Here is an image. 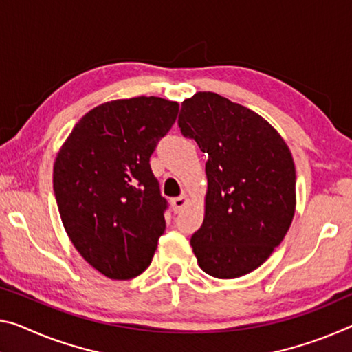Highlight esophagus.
Returning a JSON list of instances; mask_svg holds the SVG:
<instances>
[{
  "instance_id": "34e87169",
  "label": "esophagus",
  "mask_w": 352,
  "mask_h": 352,
  "mask_svg": "<svg viewBox=\"0 0 352 352\" xmlns=\"http://www.w3.org/2000/svg\"><path fill=\"white\" fill-rule=\"evenodd\" d=\"M170 205H172V210H174L175 213H180V211L188 205V196H186V194H182L180 197L172 199Z\"/></svg>"
}]
</instances>
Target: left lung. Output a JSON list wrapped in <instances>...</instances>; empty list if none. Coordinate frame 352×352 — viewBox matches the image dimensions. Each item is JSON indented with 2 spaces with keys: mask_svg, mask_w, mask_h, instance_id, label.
<instances>
[{
  "mask_svg": "<svg viewBox=\"0 0 352 352\" xmlns=\"http://www.w3.org/2000/svg\"><path fill=\"white\" fill-rule=\"evenodd\" d=\"M178 126L208 153L205 216L191 238L197 263L216 278L246 276L270 258L292 226V152L263 117L214 92L186 98Z\"/></svg>",
  "mask_w": 352,
  "mask_h": 352,
  "instance_id": "8db88e82",
  "label": "left lung"
}]
</instances>
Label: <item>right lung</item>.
Masks as SVG:
<instances>
[{
  "label": "right lung",
  "instance_id": "1",
  "mask_svg": "<svg viewBox=\"0 0 352 352\" xmlns=\"http://www.w3.org/2000/svg\"><path fill=\"white\" fill-rule=\"evenodd\" d=\"M178 108L160 97L102 103L78 120L56 155L53 189L67 235L113 280L142 274L164 233L166 199L148 161Z\"/></svg>",
  "mask_w": 352,
  "mask_h": 352
}]
</instances>
